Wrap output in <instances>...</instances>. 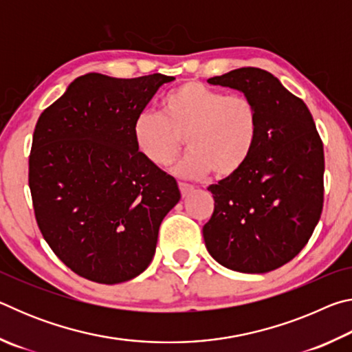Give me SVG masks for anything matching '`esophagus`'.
<instances>
[{"label":"esophagus","mask_w":352,"mask_h":352,"mask_svg":"<svg viewBox=\"0 0 352 352\" xmlns=\"http://www.w3.org/2000/svg\"><path fill=\"white\" fill-rule=\"evenodd\" d=\"M178 188H180V192L183 197H188V195L194 190V186L189 183H178Z\"/></svg>","instance_id":"esophagus-1"}]
</instances>
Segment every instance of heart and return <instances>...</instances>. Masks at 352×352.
<instances>
[{
	"mask_svg": "<svg viewBox=\"0 0 352 352\" xmlns=\"http://www.w3.org/2000/svg\"><path fill=\"white\" fill-rule=\"evenodd\" d=\"M136 148L148 162L170 163L183 147H190L177 164V174L217 177L236 174L253 153L259 136V111L243 94H225L188 80L163 99V115L141 110L133 119Z\"/></svg>",
	"mask_w": 352,
	"mask_h": 352,
	"instance_id": "obj_1",
	"label": "heart"
}]
</instances>
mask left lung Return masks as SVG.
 I'll return each instance as SVG.
<instances>
[{"instance_id":"1","label":"left lung","mask_w":352,"mask_h":352,"mask_svg":"<svg viewBox=\"0 0 352 352\" xmlns=\"http://www.w3.org/2000/svg\"><path fill=\"white\" fill-rule=\"evenodd\" d=\"M250 98L259 136L247 163L211 184L214 212L204 226L206 250L234 272L267 273L305 248L323 211V142L307 105L261 68L208 79Z\"/></svg>"}]
</instances>
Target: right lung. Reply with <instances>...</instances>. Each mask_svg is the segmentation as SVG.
I'll use <instances>...</instances> for the list:
<instances>
[{"mask_svg":"<svg viewBox=\"0 0 352 352\" xmlns=\"http://www.w3.org/2000/svg\"><path fill=\"white\" fill-rule=\"evenodd\" d=\"M174 79L88 73L38 118L29 155L35 219L57 258L82 278L118 284L144 272L160 225L182 197L132 133L135 116Z\"/></svg>","mask_w":352,"mask_h":352,"instance_id":"add662e5","label":"right lung"}]
</instances>
